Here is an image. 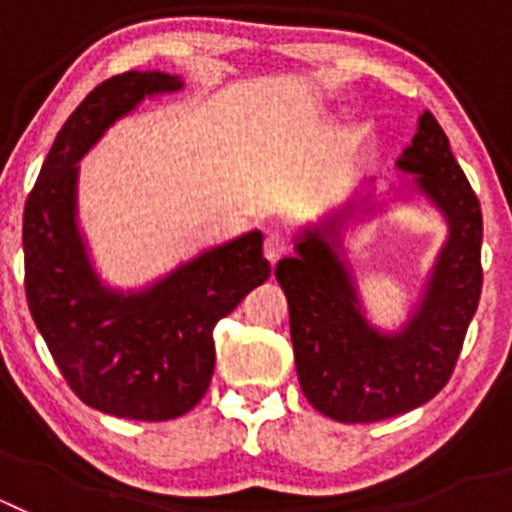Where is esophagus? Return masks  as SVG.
Returning a JSON list of instances; mask_svg holds the SVG:
<instances>
[{"mask_svg": "<svg viewBox=\"0 0 512 512\" xmlns=\"http://www.w3.org/2000/svg\"><path fill=\"white\" fill-rule=\"evenodd\" d=\"M287 251H289V243H287V238H284V235H279V233L266 235L264 256H266V261H269V264H277V261L282 259Z\"/></svg>", "mask_w": 512, "mask_h": 512, "instance_id": "34e87169", "label": "esophagus"}]
</instances>
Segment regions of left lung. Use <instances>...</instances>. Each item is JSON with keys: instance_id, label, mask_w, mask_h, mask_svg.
Returning a JSON list of instances; mask_svg holds the SVG:
<instances>
[{"instance_id": "left-lung-1", "label": "left lung", "mask_w": 512, "mask_h": 512, "mask_svg": "<svg viewBox=\"0 0 512 512\" xmlns=\"http://www.w3.org/2000/svg\"><path fill=\"white\" fill-rule=\"evenodd\" d=\"M397 166L418 174V189L449 223L423 300L400 333L384 336L364 318L338 253L341 217L305 230L295 259L274 269L287 295L302 392L341 423H377L436 397L454 372L482 292V210L431 112L420 115Z\"/></svg>"}]
</instances>
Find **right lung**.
<instances>
[{
  "instance_id": "add662e5",
  "label": "right lung",
  "mask_w": 512,
  "mask_h": 512,
  "mask_svg": "<svg viewBox=\"0 0 512 512\" xmlns=\"http://www.w3.org/2000/svg\"><path fill=\"white\" fill-rule=\"evenodd\" d=\"M182 89L179 76L125 71L71 112L45 156L22 217L25 295L53 361L84 405L130 420H171L205 397L212 330L269 279L259 230L200 253L143 292L99 282L76 228V164L143 97Z\"/></svg>"
}]
</instances>
